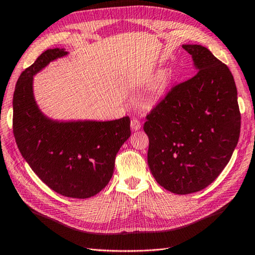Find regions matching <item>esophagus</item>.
<instances>
[{"mask_svg": "<svg viewBox=\"0 0 255 255\" xmlns=\"http://www.w3.org/2000/svg\"><path fill=\"white\" fill-rule=\"evenodd\" d=\"M140 126H141V124H140V122L137 118H132L130 120V128H131V130L136 131V130H138V129H140Z\"/></svg>", "mask_w": 255, "mask_h": 255, "instance_id": "esophagus-1", "label": "esophagus"}]
</instances>
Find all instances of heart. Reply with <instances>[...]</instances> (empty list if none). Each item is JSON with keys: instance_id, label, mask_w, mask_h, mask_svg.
Returning a JSON list of instances; mask_svg holds the SVG:
<instances>
[{"instance_id": "obj_1", "label": "heart", "mask_w": 255, "mask_h": 255, "mask_svg": "<svg viewBox=\"0 0 255 255\" xmlns=\"http://www.w3.org/2000/svg\"><path fill=\"white\" fill-rule=\"evenodd\" d=\"M172 83V74L170 71L158 72L148 86V96L150 98L161 97L167 91Z\"/></svg>"}]
</instances>
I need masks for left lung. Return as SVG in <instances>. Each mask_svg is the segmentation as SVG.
I'll return each mask as SVG.
<instances>
[{
  "label": "left lung",
  "mask_w": 255,
  "mask_h": 255,
  "mask_svg": "<svg viewBox=\"0 0 255 255\" xmlns=\"http://www.w3.org/2000/svg\"><path fill=\"white\" fill-rule=\"evenodd\" d=\"M197 74L175 85L147 116V162L159 185L176 195L215 181L237 145L241 115L228 67L200 45H182Z\"/></svg>",
  "instance_id": "1"
}]
</instances>
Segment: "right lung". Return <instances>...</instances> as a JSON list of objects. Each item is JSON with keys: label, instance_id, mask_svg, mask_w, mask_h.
I'll return each instance as SVG.
<instances>
[{"label": "right lung", "instance_id": "add662e5", "mask_svg": "<svg viewBox=\"0 0 255 255\" xmlns=\"http://www.w3.org/2000/svg\"><path fill=\"white\" fill-rule=\"evenodd\" d=\"M62 48L47 49L21 73L13 94V133L22 157L42 182L59 195L85 199L109 182L118 150L130 137V120H57L46 116L33 93V77Z\"/></svg>", "mask_w": 255, "mask_h": 255}]
</instances>
